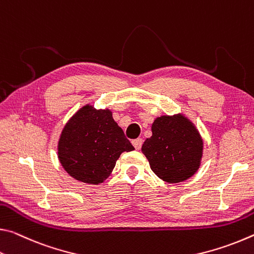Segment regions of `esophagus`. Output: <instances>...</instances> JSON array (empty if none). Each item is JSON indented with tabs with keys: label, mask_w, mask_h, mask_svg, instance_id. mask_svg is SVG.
I'll return each mask as SVG.
<instances>
[{
	"label": "esophagus",
	"mask_w": 254,
	"mask_h": 254,
	"mask_svg": "<svg viewBox=\"0 0 254 254\" xmlns=\"http://www.w3.org/2000/svg\"><path fill=\"white\" fill-rule=\"evenodd\" d=\"M132 145H134V147L136 149H140V147H142V144H143V139L142 138H136L132 140Z\"/></svg>",
	"instance_id": "1"
}]
</instances>
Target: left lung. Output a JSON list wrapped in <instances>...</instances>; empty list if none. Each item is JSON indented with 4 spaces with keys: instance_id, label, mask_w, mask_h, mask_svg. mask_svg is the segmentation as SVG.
<instances>
[{
    "instance_id": "left-lung-1",
    "label": "left lung",
    "mask_w": 254,
    "mask_h": 254,
    "mask_svg": "<svg viewBox=\"0 0 254 254\" xmlns=\"http://www.w3.org/2000/svg\"><path fill=\"white\" fill-rule=\"evenodd\" d=\"M203 143L194 125L182 115L161 116L152 125V136L142 152L152 171L169 184L192 177L200 166Z\"/></svg>"
}]
</instances>
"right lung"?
I'll return each instance as SVG.
<instances>
[{
  "label": "right lung",
  "mask_w": 254,
  "mask_h": 254,
  "mask_svg": "<svg viewBox=\"0 0 254 254\" xmlns=\"http://www.w3.org/2000/svg\"><path fill=\"white\" fill-rule=\"evenodd\" d=\"M132 149L109 109L86 105L65 125L58 140V159L75 180L99 185L110 176L120 154Z\"/></svg>",
  "instance_id": "right-lung-1"
}]
</instances>
